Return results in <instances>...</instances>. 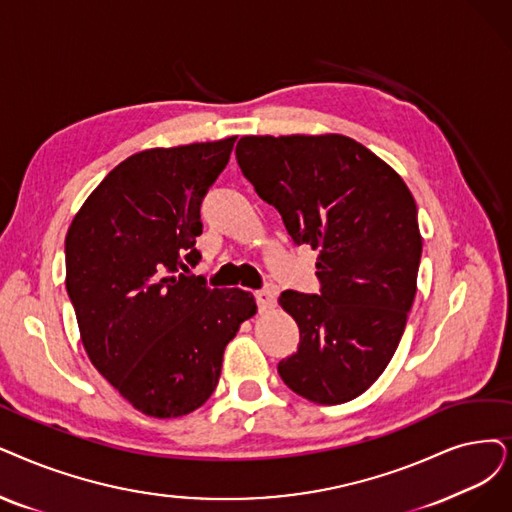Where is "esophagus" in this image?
Segmentation results:
<instances>
[{
	"label": "esophagus",
	"instance_id": "34e87169",
	"mask_svg": "<svg viewBox=\"0 0 512 512\" xmlns=\"http://www.w3.org/2000/svg\"><path fill=\"white\" fill-rule=\"evenodd\" d=\"M277 294H279L277 285H267V288L258 290V292H256V300H258V306H260V309H262V311L271 309V306H273V304H275V300H277Z\"/></svg>",
	"mask_w": 512,
	"mask_h": 512
}]
</instances>
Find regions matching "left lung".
<instances>
[{"instance_id": "left-lung-1", "label": "left lung", "mask_w": 512, "mask_h": 512, "mask_svg": "<svg viewBox=\"0 0 512 512\" xmlns=\"http://www.w3.org/2000/svg\"><path fill=\"white\" fill-rule=\"evenodd\" d=\"M235 155L294 243L319 250L321 294L279 298L300 330L279 376L313 403L351 401L393 359L414 304L416 201L388 163L342 134L243 136Z\"/></svg>"}]
</instances>
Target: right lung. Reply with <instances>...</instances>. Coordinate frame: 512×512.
I'll list each match as a JSON object with an SVG mask.
<instances>
[{
  "mask_svg": "<svg viewBox=\"0 0 512 512\" xmlns=\"http://www.w3.org/2000/svg\"><path fill=\"white\" fill-rule=\"evenodd\" d=\"M237 136L140 151L113 168L75 214L67 292L92 365L151 418H180L210 399L222 355L256 315L243 290L187 275L201 260V199Z\"/></svg>",
  "mask_w": 512,
  "mask_h": 512,
  "instance_id": "1",
  "label": "right lung"
}]
</instances>
